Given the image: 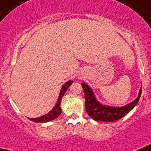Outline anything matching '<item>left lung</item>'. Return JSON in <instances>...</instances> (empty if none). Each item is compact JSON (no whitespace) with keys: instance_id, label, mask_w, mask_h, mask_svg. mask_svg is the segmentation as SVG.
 Returning <instances> with one entry per match:
<instances>
[{"instance_id":"8db88e82","label":"left lung","mask_w":151,"mask_h":151,"mask_svg":"<svg viewBox=\"0 0 151 151\" xmlns=\"http://www.w3.org/2000/svg\"><path fill=\"white\" fill-rule=\"evenodd\" d=\"M82 87L85 95V108L86 113L92 119L96 121L114 122L121 119L127 113L134 108L138 104L142 94V87H141L138 96L135 101L123 107H110L103 105L96 100L94 93L89 87L84 83H82Z\"/></svg>"}]
</instances>
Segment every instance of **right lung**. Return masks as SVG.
Listing matches in <instances>:
<instances>
[{"label":"right lung","mask_w":151,"mask_h":151,"mask_svg":"<svg viewBox=\"0 0 151 151\" xmlns=\"http://www.w3.org/2000/svg\"><path fill=\"white\" fill-rule=\"evenodd\" d=\"M72 83H73L72 81H68V82H66L64 84L63 86H62V89H61L60 93H59V99H58V101H57L55 107H54L53 109H52V111H50L48 114L43 115V116H40V117L29 118L30 120L35 122V123H39V122H40V123H45V122L51 121V120H52V119H56V118L61 114V113H62V109H61V107H60L61 100H62V97H63V96L65 95V93L66 90L68 89L69 86L71 85Z\"/></svg>","instance_id":"right-lung-1"}]
</instances>
